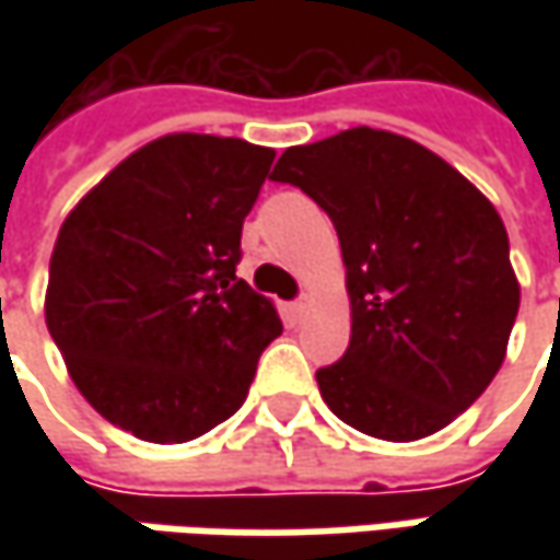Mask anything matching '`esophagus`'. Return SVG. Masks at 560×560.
Here are the masks:
<instances>
[{
    "mask_svg": "<svg viewBox=\"0 0 560 560\" xmlns=\"http://www.w3.org/2000/svg\"><path fill=\"white\" fill-rule=\"evenodd\" d=\"M290 312L295 320H305V317H308V312H312V299H308V295H302L299 302H292Z\"/></svg>",
    "mask_w": 560,
    "mask_h": 560,
    "instance_id": "obj_1",
    "label": "esophagus"
}]
</instances>
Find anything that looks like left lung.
Returning a JSON list of instances; mask_svg holds the SVG:
<instances>
[{"mask_svg": "<svg viewBox=\"0 0 560 560\" xmlns=\"http://www.w3.org/2000/svg\"><path fill=\"white\" fill-rule=\"evenodd\" d=\"M336 226L352 339L317 371L336 418L386 442L448 427L499 374L521 308L499 211L427 145L352 127L292 145L270 174Z\"/></svg>", "mask_w": 560, "mask_h": 560, "instance_id": "1", "label": "left lung"}]
</instances>
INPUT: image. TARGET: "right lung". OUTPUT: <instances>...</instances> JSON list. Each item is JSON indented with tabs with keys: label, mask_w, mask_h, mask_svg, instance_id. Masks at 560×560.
<instances>
[{
	"label": "right lung",
	"mask_w": 560,
	"mask_h": 560,
	"mask_svg": "<svg viewBox=\"0 0 560 560\" xmlns=\"http://www.w3.org/2000/svg\"><path fill=\"white\" fill-rule=\"evenodd\" d=\"M273 155L167 133L108 171L58 230L46 327L80 396L137 440L174 445L224 423L283 334L273 302L236 280Z\"/></svg>",
	"instance_id": "1"
}]
</instances>
